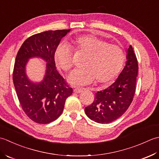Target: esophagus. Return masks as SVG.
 I'll use <instances>...</instances> for the list:
<instances>
[{"label": "esophagus", "mask_w": 159, "mask_h": 159, "mask_svg": "<svg viewBox=\"0 0 159 159\" xmlns=\"http://www.w3.org/2000/svg\"><path fill=\"white\" fill-rule=\"evenodd\" d=\"M83 91V89H80V88H75L73 89V92L76 93H80Z\"/></svg>", "instance_id": "obj_1"}]
</instances>
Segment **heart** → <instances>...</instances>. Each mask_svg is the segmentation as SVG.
Listing matches in <instances>:
<instances>
[{"mask_svg":"<svg viewBox=\"0 0 159 159\" xmlns=\"http://www.w3.org/2000/svg\"><path fill=\"white\" fill-rule=\"evenodd\" d=\"M72 47L76 51L86 53L82 69L71 72L68 81L75 86L92 84L96 79L102 84H109L117 76L124 66L125 54L122 48L94 35H86L72 40ZM57 65L64 71L73 66V54L69 45L59 44L54 53Z\"/></svg>","mask_w":159,"mask_h":159,"instance_id":"1","label":"heart"}]
</instances>
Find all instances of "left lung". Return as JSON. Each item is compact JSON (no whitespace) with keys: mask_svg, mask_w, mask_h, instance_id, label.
Returning a JSON list of instances; mask_svg holds the SVG:
<instances>
[{"mask_svg":"<svg viewBox=\"0 0 159 159\" xmlns=\"http://www.w3.org/2000/svg\"><path fill=\"white\" fill-rule=\"evenodd\" d=\"M125 65L117 79L108 88L95 93L94 102L85 108V113L99 124H108L124 114L133 99L138 62L133 48L129 45L126 51Z\"/></svg>","mask_w":159,"mask_h":159,"instance_id":"8db88e82","label":"left lung"}]
</instances>
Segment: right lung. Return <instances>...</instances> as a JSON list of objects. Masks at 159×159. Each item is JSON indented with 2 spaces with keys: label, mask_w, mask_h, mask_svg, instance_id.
Returning <instances> with one entry per match:
<instances>
[{
  "label": "right lung",
  "mask_w": 159,
  "mask_h": 159,
  "mask_svg": "<svg viewBox=\"0 0 159 159\" xmlns=\"http://www.w3.org/2000/svg\"><path fill=\"white\" fill-rule=\"evenodd\" d=\"M70 30L47 31L26 40L16 57L13 82L22 108L32 121L46 124L57 119L63 112L70 88L56 69L54 53L61 39ZM40 58L46 62L43 79L31 80L25 66L31 58Z\"/></svg>",
  "instance_id": "right-lung-1"
}]
</instances>
